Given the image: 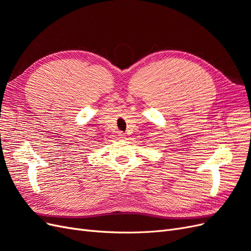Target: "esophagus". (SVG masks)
Returning a JSON list of instances; mask_svg holds the SVG:
<instances>
[{
    "label": "esophagus",
    "mask_w": 251,
    "mask_h": 251,
    "mask_svg": "<svg viewBox=\"0 0 251 251\" xmlns=\"http://www.w3.org/2000/svg\"><path fill=\"white\" fill-rule=\"evenodd\" d=\"M119 134V138H123V139H126V137H125V134L123 133V132H120V133H118Z\"/></svg>",
    "instance_id": "34e87169"
}]
</instances>
